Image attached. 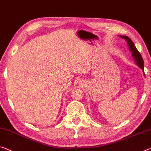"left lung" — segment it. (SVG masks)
Masks as SVG:
<instances>
[{
	"label": "left lung",
	"instance_id": "1",
	"mask_svg": "<svg viewBox=\"0 0 151 151\" xmlns=\"http://www.w3.org/2000/svg\"><path fill=\"white\" fill-rule=\"evenodd\" d=\"M120 37L123 38V39H125L127 40L128 45H129V50L132 52V56H133L135 60H136V64H138V66L140 67L141 69H142L144 70V60L142 59V57L140 53L139 52L138 49H136V47H135L133 41H132L129 37H126V36H120Z\"/></svg>",
	"mask_w": 151,
	"mask_h": 151
}]
</instances>
